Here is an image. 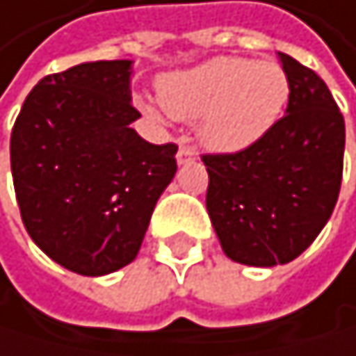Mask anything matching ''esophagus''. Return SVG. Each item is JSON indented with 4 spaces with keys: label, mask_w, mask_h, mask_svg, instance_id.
Segmentation results:
<instances>
[{
    "label": "esophagus",
    "mask_w": 356,
    "mask_h": 356,
    "mask_svg": "<svg viewBox=\"0 0 356 356\" xmlns=\"http://www.w3.org/2000/svg\"><path fill=\"white\" fill-rule=\"evenodd\" d=\"M176 161H178V165L193 163V161H195V150H193V148H186V146H182V148L178 150V154H176Z\"/></svg>",
    "instance_id": "esophagus-1"
}]
</instances>
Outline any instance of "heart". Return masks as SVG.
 <instances>
[{"instance_id": "1", "label": "heart", "mask_w": 356, "mask_h": 356, "mask_svg": "<svg viewBox=\"0 0 356 356\" xmlns=\"http://www.w3.org/2000/svg\"><path fill=\"white\" fill-rule=\"evenodd\" d=\"M159 98L165 111L178 120L200 118L197 139L202 146L236 154L275 129L288 105L290 79L275 62L221 55L163 74Z\"/></svg>"}]
</instances>
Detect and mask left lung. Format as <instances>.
I'll return each mask as SVG.
<instances>
[{"label": "left lung", "mask_w": 356, "mask_h": 356, "mask_svg": "<svg viewBox=\"0 0 356 356\" xmlns=\"http://www.w3.org/2000/svg\"><path fill=\"white\" fill-rule=\"evenodd\" d=\"M286 115L255 146L202 156L206 210L229 260L270 268L298 258L327 225L341 184L346 129L327 83L286 53Z\"/></svg>", "instance_id": "left-lung-1"}]
</instances>
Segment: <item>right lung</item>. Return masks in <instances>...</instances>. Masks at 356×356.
Wrapping results in <instances>:
<instances>
[{
	"instance_id": "obj_1",
	"label": "right lung",
	"mask_w": 356,
	"mask_h": 356,
	"mask_svg": "<svg viewBox=\"0 0 356 356\" xmlns=\"http://www.w3.org/2000/svg\"><path fill=\"white\" fill-rule=\"evenodd\" d=\"M133 60L86 62L38 81L10 137L27 234L53 262L86 277L131 264L152 210L176 176L178 146L141 139Z\"/></svg>"
}]
</instances>
